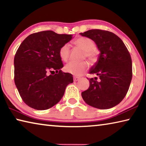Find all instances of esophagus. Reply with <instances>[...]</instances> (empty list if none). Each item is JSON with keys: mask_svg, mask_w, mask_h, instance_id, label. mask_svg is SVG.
Wrapping results in <instances>:
<instances>
[{"mask_svg": "<svg viewBox=\"0 0 146 146\" xmlns=\"http://www.w3.org/2000/svg\"><path fill=\"white\" fill-rule=\"evenodd\" d=\"M80 79V77H78V76H74V81H75V82H76V81L79 80Z\"/></svg>", "mask_w": 146, "mask_h": 146, "instance_id": "esophagus-1", "label": "esophagus"}]
</instances>
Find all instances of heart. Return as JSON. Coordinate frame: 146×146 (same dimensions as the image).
I'll use <instances>...</instances> for the list:
<instances>
[{
  "mask_svg": "<svg viewBox=\"0 0 146 146\" xmlns=\"http://www.w3.org/2000/svg\"><path fill=\"white\" fill-rule=\"evenodd\" d=\"M75 45L79 48L86 51V55L91 62L97 60L96 52L93 50L95 48V43L91 39L87 37H79L74 41ZM70 55V46L68 44H64L61 47L59 51V55L63 61H67ZM89 64L87 62H70L65 66V71L68 73L73 74L76 76H80L88 70Z\"/></svg>",
  "mask_w": 146,
  "mask_h": 146,
  "instance_id": "obj_1",
  "label": "heart"
}]
</instances>
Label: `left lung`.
Returning <instances> with one entry per match:
<instances>
[{"label":"left lung","mask_w":146,"mask_h":146,"mask_svg":"<svg viewBox=\"0 0 146 146\" xmlns=\"http://www.w3.org/2000/svg\"><path fill=\"white\" fill-rule=\"evenodd\" d=\"M95 42L100 51L97 61L90 74L98 76L90 78V87L82 93L87 104L106 110L118 104L127 93L132 79V60L123 41L112 32L91 29L80 33Z\"/></svg>","instance_id":"obj_1"}]
</instances>
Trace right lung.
I'll return each mask as SVG.
<instances>
[{
  "label": "right lung",
  "mask_w": 146,
  "mask_h": 146,
  "mask_svg": "<svg viewBox=\"0 0 146 146\" xmlns=\"http://www.w3.org/2000/svg\"><path fill=\"white\" fill-rule=\"evenodd\" d=\"M72 38L71 35L44 31L27 36L20 45L14 58V80L29 107L52 108L62 98L66 86L73 83V75L61 70L64 65L59 55L61 47Z\"/></svg>",
  "instance_id": "add662e5"
}]
</instances>
